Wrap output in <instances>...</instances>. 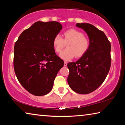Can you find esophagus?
Masks as SVG:
<instances>
[{"mask_svg":"<svg viewBox=\"0 0 125 125\" xmlns=\"http://www.w3.org/2000/svg\"><path fill=\"white\" fill-rule=\"evenodd\" d=\"M67 65V63L66 62H64V67H66Z\"/></svg>","mask_w":125,"mask_h":125,"instance_id":"1","label":"esophagus"}]
</instances>
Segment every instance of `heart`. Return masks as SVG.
I'll return each mask as SVG.
<instances>
[{"label": "heart", "mask_w": 125, "mask_h": 125, "mask_svg": "<svg viewBox=\"0 0 125 125\" xmlns=\"http://www.w3.org/2000/svg\"><path fill=\"white\" fill-rule=\"evenodd\" d=\"M64 39L60 35H57L53 39L52 45L55 51L60 53L64 47V42L67 43V49L60 54V57L65 61H69L74 57H80L89 49L90 41L84 36L83 33L74 29H71L64 32Z\"/></svg>", "instance_id": "heart-1"}]
</instances>
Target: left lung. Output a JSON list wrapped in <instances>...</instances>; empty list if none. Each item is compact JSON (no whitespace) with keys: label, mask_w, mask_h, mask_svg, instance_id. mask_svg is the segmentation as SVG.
Listing matches in <instances>:
<instances>
[{"label":"left lung","mask_w":125,"mask_h":125,"mask_svg":"<svg viewBox=\"0 0 125 125\" xmlns=\"http://www.w3.org/2000/svg\"><path fill=\"white\" fill-rule=\"evenodd\" d=\"M87 33L89 49L77 62L68 63V83L74 92L87 94L104 81L111 65V43L103 31L88 23L76 25Z\"/></svg>","instance_id":"1"}]
</instances>
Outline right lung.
Here are the masks:
<instances>
[{
  "mask_svg": "<svg viewBox=\"0 0 125 125\" xmlns=\"http://www.w3.org/2000/svg\"><path fill=\"white\" fill-rule=\"evenodd\" d=\"M62 29L57 21L36 22L21 33L15 43V73L21 85L34 95H45L51 92L64 65L52 45L53 39Z\"/></svg>",
  "mask_w": 125,
  "mask_h": 125,
  "instance_id": "right-lung-1",
  "label": "right lung"
}]
</instances>
